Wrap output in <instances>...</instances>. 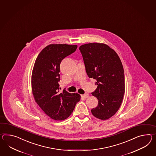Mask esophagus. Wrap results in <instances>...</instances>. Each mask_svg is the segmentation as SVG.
<instances>
[{
    "instance_id": "1",
    "label": "esophagus",
    "mask_w": 156,
    "mask_h": 156,
    "mask_svg": "<svg viewBox=\"0 0 156 156\" xmlns=\"http://www.w3.org/2000/svg\"><path fill=\"white\" fill-rule=\"evenodd\" d=\"M89 95H88L87 94H84V95H81V97L83 98L84 99H87L88 98Z\"/></svg>"
}]
</instances>
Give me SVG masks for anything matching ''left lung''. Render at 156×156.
<instances>
[{"label": "left lung", "instance_id": "left-lung-1", "mask_svg": "<svg viewBox=\"0 0 156 156\" xmlns=\"http://www.w3.org/2000/svg\"><path fill=\"white\" fill-rule=\"evenodd\" d=\"M89 78L96 80L98 87L92 95L98 100L92 109L94 116L106 120L114 115L121 105L125 92L124 70L114 50L104 43H90L80 47Z\"/></svg>", "mask_w": 156, "mask_h": 156}]
</instances>
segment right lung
I'll return each instance as SVG.
<instances>
[{"label": "right lung", "instance_id": "add662e5", "mask_svg": "<svg viewBox=\"0 0 156 156\" xmlns=\"http://www.w3.org/2000/svg\"><path fill=\"white\" fill-rule=\"evenodd\" d=\"M76 48V45L50 44L42 50L35 61L31 75L35 101L48 116L56 121L68 118L80 100L78 94H71L65 90L59 92L60 65Z\"/></svg>", "mask_w": 156, "mask_h": 156}]
</instances>
